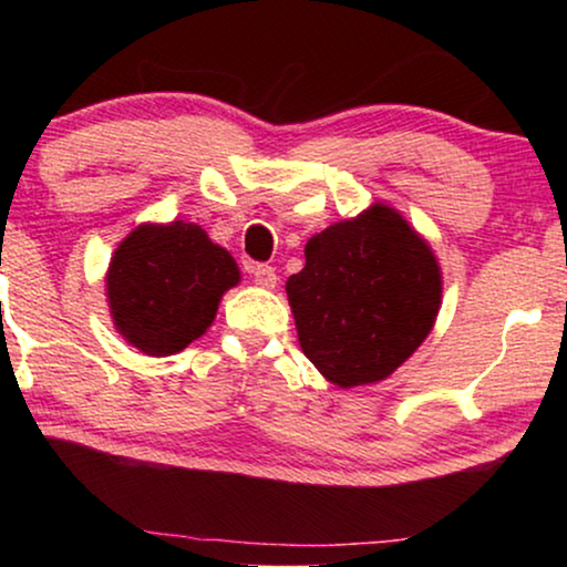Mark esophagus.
Instances as JSON below:
<instances>
[{
	"label": "esophagus",
	"instance_id": "1",
	"mask_svg": "<svg viewBox=\"0 0 567 567\" xmlns=\"http://www.w3.org/2000/svg\"><path fill=\"white\" fill-rule=\"evenodd\" d=\"M250 274L255 278V284L262 286V289H276L278 276H276V270L270 268V266H252Z\"/></svg>",
	"mask_w": 567,
	"mask_h": 567
}]
</instances>
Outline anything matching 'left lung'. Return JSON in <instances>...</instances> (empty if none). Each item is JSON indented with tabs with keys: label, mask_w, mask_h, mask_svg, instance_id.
<instances>
[{
	"label": "left lung",
	"mask_w": 567,
	"mask_h": 567,
	"mask_svg": "<svg viewBox=\"0 0 567 567\" xmlns=\"http://www.w3.org/2000/svg\"><path fill=\"white\" fill-rule=\"evenodd\" d=\"M305 268L286 293L301 351L340 390L392 377L441 309V266L398 208L374 200L307 239Z\"/></svg>",
	"instance_id": "obj_1"
}]
</instances>
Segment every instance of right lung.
Returning a JSON list of instances; mask_svg holds the SVG:
<instances>
[{
  "label": "right lung",
  "instance_id": "obj_1",
  "mask_svg": "<svg viewBox=\"0 0 567 567\" xmlns=\"http://www.w3.org/2000/svg\"><path fill=\"white\" fill-rule=\"evenodd\" d=\"M237 260L198 224H138L115 247L105 297L118 336L144 355H173L212 328L239 284Z\"/></svg>",
  "mask_w": 567,
  "mask_h": 567
}]
</instances>
